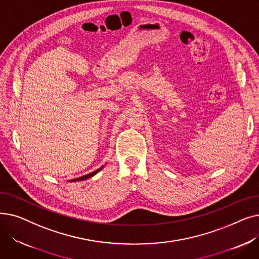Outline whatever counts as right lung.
Here are the masks:
<instances>
[{"instance_id":"obj_1","label":"right lung","mask_w":259,"mask_h":259,"mask_svg":"<svg viewBox=\"0 0 259 259\" xmlns=\"http://www.w3.org/2000/svg\"><path fill=\"white\" fill-rule=\"evenodd\" d=\"M104 168V166L103 167H101V168H99L98 170H95L94 172H91V173H89V174H87V175H84V176H81V178H78V179H75V180H71V182H79V181H84V180H87V179H90V178H92L93 175H95L97 174L99 171H101L102 169Z\"/></svg>"}]
</instances>
